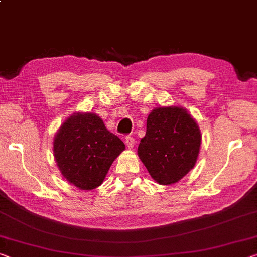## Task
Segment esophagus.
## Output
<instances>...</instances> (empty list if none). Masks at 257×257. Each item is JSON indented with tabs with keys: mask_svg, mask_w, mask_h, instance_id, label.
Returning <instances> with one entry per match:
<instances>
[{
	"mask_svg": "<svg viewBox=\"0 0 257 257\" xmlns=\"http://www.w3.org/2000/svg\"><path fill=\"white\" fill-rule=\"evenodd\" d=\"M125 145H127V148L129 150H133L134 146H135V140H134L133 137L127 136L125 137Z\"/></svg>",
	"mask_w": 257,
	"mask_h": 257,
	"instance_id": "esophagus-1",
	"label": "esophagus"
}]
</instances>
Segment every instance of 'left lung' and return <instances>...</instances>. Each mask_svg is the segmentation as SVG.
<instances>
[{"label": "left lung", "instance_id": "1", "mask_svg": "<svg viewBox=\"0 0 257 257\" xmlns=\"http://www.w3.org/2000/svg\"><path fill=\"white\" fill-rule=\"evenodd\" d=\"M200 145V128L191 114L182 106H162L149 114L137 153L154 181L170 185L195 166Z\"/></svg>", "mask_w": 257, "mask_h": 257}]
</instances>
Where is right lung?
<instances>
[{"label":"right lung","instance_id":"obj_1","mask_svg":"<svg viewBox=\"0 0 257 257\" xmlns=\"http://www.w3.org/2000/svg\"><path fill=\"white\" fill-rule=\"evenodd\" d=\"M125 145L92 112L73 113L54 137V157L65 180L90 191L104 182Z\"/></svg>","mask_w":257,"mask_h":257}]
</instances>
